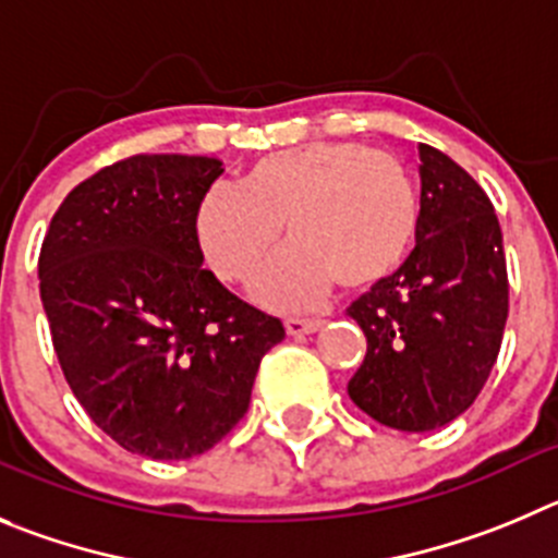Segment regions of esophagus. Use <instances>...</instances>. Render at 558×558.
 <instances>
[{"label":"esophagus","mask_w":558,"mask_h":558,"mask_svg":"<svg viewBox=\"0 0 558 558\" xmlns=\"http://www.w3.org/2000/svg\"><path fill=\"white\" fill-rule=\"evenodd\" d=\"M322 327V319H286V332L289 336H308Z\"/></svg>","instance_id":"obj_1"}]
</instances>
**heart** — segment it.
<instances>
[{"label": "heart", "instance_id": "1", "mask_svg": "<svg viewBox=\"0 0 558 558\" xmlns=\"http://www.w3.org/2000/svg\"><path fill=\"white\" fill-rule=\"evenodd\" d=\"M418 190L402 161L355 143L283 150L255 161L244 186L203 197L197 236L220 278H253L286 226L289 250L258 280V303L303 311L336 280L366 291L399 272L418 236Z\"/></svg>", "mask_w": 558, "mask_h": 558}]
</instances>
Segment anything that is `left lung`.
<instances>
[{"mask_svg": "<svg viewBox=\"0 0 558 558\" xmlns=\"http://www.w3.org/2000/svg\"><path fill=\"white\" fill-rule=\"evenodd\" d=\"M421 222L399 272L350 305L366 357L347 390L379 424L432 432L460 418L501 350L509 314L496 208L444 150L418 145Z\"/></svg>", "mask_w": 558, "mask_h": 558, "instance_id": "left-lung-1", "label": "left lung"}]
</instances>
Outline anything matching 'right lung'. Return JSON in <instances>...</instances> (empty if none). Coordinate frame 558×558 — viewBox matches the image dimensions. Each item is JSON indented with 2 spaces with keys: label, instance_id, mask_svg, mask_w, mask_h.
<instances>
[{
  "label": "right lung",
  "instance_id": "add662e5",
  "mask_svg": "<svg viewBox=\"0 0 558 558\" xmlns=\"http://www.w3.org/2000/svg\"><path fill=\"white\" fill-rule=\"evenodd\" d=\"M222 161L143 154L68 192L38 258L62 374L132 454L190 460L247 413L262 357L283 341L203 269L197 211Z\"/></svg>",
  "mask_w": 558,
  "mask_h": 558
}]
</instances>
